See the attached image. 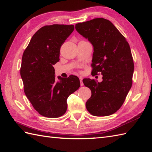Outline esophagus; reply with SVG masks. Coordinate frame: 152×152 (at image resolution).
Here are the masks:
<instances>
[{
	"label": "esophagus",
	"instance_id": "34e87169",
	"mask_svg": "<svg viewBox=\"0 0 152 152\" xmlns=\"http://www.w3.org/2000/svg\"><path fill=\"white\" fill-rule=\"evenodd\" d=\"M79 79H80V85H81V86H83V82H82V80H83L82 77L80 76V77H79Z\"/></svg>",
	"mask_w": 152,
	"mask_h": 152
}]
</instances>
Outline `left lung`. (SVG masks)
Here are the masks:
<instances>
[{
	"mask_svg": "<svg viewBox=\"0 0 152 152\" xmlns=\"http://www.w3.org/2000/svg\"><path fill=\"white\" fill-rule=\"evenodd\" d=\"M75 28L93 45L92 74L101 72L102 75L101 82L83 80L91 91L86 108L95 116L114 114L124 104L133 83L134 63L129 44L112 23L104 18L79 23Z\"/></svg>",
	"mask_w": 152,
	"mask_h": 152,
	"instance_id": "8db88e82",
	"label": "left lung"
}]
</instances>
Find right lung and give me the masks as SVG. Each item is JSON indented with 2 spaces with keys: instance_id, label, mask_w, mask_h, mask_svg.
I'll list each match as a JSON object with an SVG mask.
<instances>
[{
  "instance_id": "1",
  "label": "right lung",
  "mask_w": 152,
  "mask_h": 152,
  "mask_svg": "<svg viewBox=\"0 0 152 152\" xmlns=\"http://www.w3.org/2000/svg\"><path fill=\"white\" fill-rule=\"evenodd\" d=\"M74 29L73 25H46L36 32L23 54L20 74L25 95L44 117L56 118L67 109V99L80 86L78 77H55L53 65L60 48Z\"/></svg>"
}]
</instances>
